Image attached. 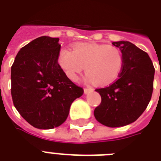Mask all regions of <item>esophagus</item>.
Segmentation results:
<instances>
[{
  "label": "esophagus",
  "instance_id": "1",
  "mask_svg": "<svg viewBox=\"0 0 161 161\" xmlns=\"http://www.w3.org/2000/svg\"><path fill=\"white\" fill-rule=\"evenodd\" d=\"M83 90H84V93H85V94H87V93H92V92L93 91V88H84Z\"/></svg>",
  "mask_w": 161,
  "mask_h": 161
}]
</instances>
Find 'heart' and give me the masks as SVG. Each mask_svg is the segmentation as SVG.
<instances>
[{
    "instance_id": "obj_1",
    "label": "heart",
    "mask_w": 161,
    "mask_h": 161,
    "mask_svg": "<svg viewBox=\"0 0 161 161\" xmlns=\"http://www.w3.org/2000/svg\"><path fill=\"white\" fill-rule=\"evenodd\" d=\"M58 63L70 80L77 81L85 67L87 79L98 87H105L119 77L124 58L119 50L106 44L79 43L73 51L63 47L58 56Z\"/></svg>"
}]
</instances>
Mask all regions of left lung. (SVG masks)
<instances>
[{
  "mask_svg": "<svg viewBox=\"0 0 161 161\" xmlns=\"http://www.w3.org/2000/svg\"><path fill=\"white\" fill-rule=\"evenodd\" d=\"M124 58L119 77L107 88H98L102 101L94 117L108 127H122L135 122L150 103L155 68L145 52L128 41L114 42Z\"/></svg>",
  "mask_w": 161,
  "mask_h": 161,
  "instance_id": "1",
  "label": "left lung"
}]
</instances>
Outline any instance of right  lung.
Instances as JSON below:
<instances>
[{"mask_svg":"<svg viewBox=\"0 0 161 161\" xmlns=\"http://www.w3.org/2000/svg\"><path fill=\"white\" fill-rule=\"evenodd\" d=\"M59 38L40 36L21 47L11 66V97L16 110L36 129L51 130L65 122L70 106L83 89L58 63Z\"/></svg>","mask_w":161,"mask_h":161,"instance_id":"add662e5","label":"right lung"}]
</instances>
